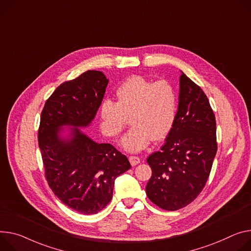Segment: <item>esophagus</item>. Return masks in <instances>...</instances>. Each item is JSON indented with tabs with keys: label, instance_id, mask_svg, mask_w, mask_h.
<instances>
[{
	"label": "esophagus",
	"instance_id": "34e87169",
	"mask_svg": "<svg viewBox=\"0 0 251 251\" xmlns=\"http://www.w3.org/2000/svg\"><path fill=\"white\" fill-rule=\"evenodd\" d=\"M129 161L132 166H135L140 163V158L138 156H129Z\"/></svg>",
	"mask_w": 251,
	"mask_h": 251
}]
</instances>
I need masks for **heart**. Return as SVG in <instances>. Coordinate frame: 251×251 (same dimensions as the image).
I'll use <instances>...</instances> for the list:
<instances>
[{
  "mask_svg": "<svg viewBox=\"0 0 251 251\" xmlns=\"http://www.w3.org/2000/svg\"><path fill=\"white\" fill-rule=\"evenodd\" d=\"M117 102L105 99L100 106L101 130L116 138L127 118L132 128L122 139L129 152H139L149 143L166 138L171 132L178 109L176 90L166 80L154 82L140 75L126 79L116 90Z\"/></svg>",
  "mask_w": 251,
  "mask_h": 251,
  "instance_id": "heart-1",
  "label": "heart"
}]
</instances>
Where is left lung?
<instances>
[{
	"mask_svg": "<svg viewBox=\"0 0 251 251\" xmlns=\"http://www.w3.org/2000/svg\"><path fill=\"white\" fill-rule=\"evenodd\" d=\"M216 151V121L208 98L182 73L174 126L161 150L147 158L152 170L148 198L168 211L187 206L206 184Z\"/></svg>",
	"mask_w": 251,
	"mask_h": 251,
	"instance_id": "left-lung-1",
	"label": "left lung"
}]
</instances>
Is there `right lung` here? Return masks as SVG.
Masks as SVG:
<instances>
[{
    "label": "right lung",
    "instance_id": "1",
    "mask_svg": "<svg viewBox=\"0 0 251 251\" xmlns=\"http://www.w3.org/2000/svg\"><path fill=\"white\" fill-rule=\"evenodd\" d=\"M108 79L88 70L62 83L47 99L41 113L38 143L45 177L54 194L82 214L98 213L111 201L115 179L131 168L125 155L109 143L98 144L78 128L70 140H62V125L84 127L100 107Z\"/></svg>",
    "mask_w": 251,
    "mask_h": 251
}]
</instances>
